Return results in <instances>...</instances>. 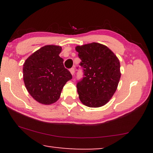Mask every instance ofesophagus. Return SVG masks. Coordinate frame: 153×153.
I'll return each instance as SVG.
<instances>
[{
	"label": "esophagus",
	"instance_id": "1",
	"mask_svg": "<svg viewBox=\"0 0 153 153\" xmlns=\"http://www.w3.org/2000/svg\"><path fill=\"white\" fill-rule=\"evenodd\" d=\"M70 71V73L72 74V75H74V68H71Z\"/></svg>",
	"mask_w": 153,
	"mask_h": 153
}]
</instances>
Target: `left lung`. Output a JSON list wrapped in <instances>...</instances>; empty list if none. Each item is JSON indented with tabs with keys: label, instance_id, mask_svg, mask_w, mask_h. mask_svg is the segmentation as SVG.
Masks as SVG:
<instances>
[{
	"label": "left lung",
	"instance_id": "8db88e82",
	"mask_svg": "<svg viewBox=\"0 0 153 153\" xmlns=\"http://www.w3.org/2000/svg\"><path fill=\"white\" fill-rule=\"evenodd\" d=\"M83 77L77 82L79 99L88 107H100L113 97L120 79V61L105 45L93 42L76 47Z\"/></svg>",
	"mask_w": 153,
	"mask_h": 153
}]
</instances>
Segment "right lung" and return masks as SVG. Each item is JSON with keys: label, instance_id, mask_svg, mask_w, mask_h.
Instances as JSON below:
<instances>
[{"label": "right lung", "instance_id": "1", "mask_svg": "<svg viewBox=\"0 0 153 153\" xmlns=\"http://www.w3.org/2000/svg\"><path fill=\"white\" fill-rule=\"evenodd\" d=\"M60 46L47 45L27 58L23 67L25 86L37 102L51 104L60 98L67 81L72 79L59 54Z\"/></svg>", "mask_w": 153, "mask_h": 153}]
</instances>
